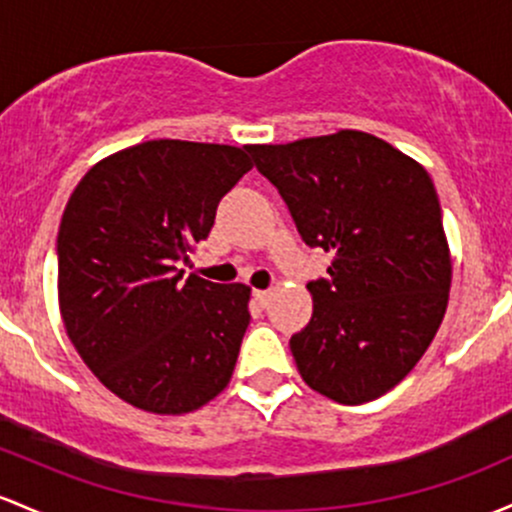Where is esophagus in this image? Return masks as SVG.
<instances>
[{"label": "esophagus", "instance_id": "1", "mask_svg": "<svg viewBox=\"0 0 512 512\" xmlns=\"http://www.w3.org/2000/svg\"><path fill=\"white\" fill-rule=\"evenodd\" d=\"M269 296H272V291H267V289H255V291H252V299L260 303V306H267Z\"/></svg>", "mask_w": 512, "mask_h": 512}]
</instances>
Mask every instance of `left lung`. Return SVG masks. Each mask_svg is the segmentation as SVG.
Here are the masks:
<instances>
[{"instance_id":"left-lung-1","label":"left lung","mask_w":512,"mask_h":512,"mask_svg":"<svg viewBox=\"0 0 512 512\" xmlns=\"http://www.w3.org/2000/svg\"><path fill=\"white\" fill-rule=\"evenodd\" d=\"M247 150L303 243L335 255L328 277L308 282L313 316L289 340L299 374L345 406L384 396L447 311L452 260L430 174L362 131Z\"/></svg>"}]
</instances>
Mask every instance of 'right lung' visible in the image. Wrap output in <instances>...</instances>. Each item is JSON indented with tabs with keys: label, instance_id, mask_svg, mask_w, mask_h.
Here are the masks:
<instances>
[{
	"label": "right lung",
	"instance_id": "1",
	"mask_svg": "<svg viewBox=\"0 0 512 512\" xmlns=\"http://www.w3.org/2000/svg\"><path fill=\"white\" fill-rule=\"evenodd\" d=\"M250 150L148 140L97 162L58 230V299L75 350L140 411L192 413L228 386L250 325V286L213 284L182 262L209 238Z\"/></svg>",
	"mask_w": 512,
	"mask_h": 512
}]
</instances>
